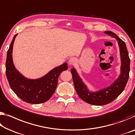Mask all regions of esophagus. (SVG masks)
<instances>
[{
	"label": "esophagus",
	"instance_id": "obj_1",
	"mask_svg": "<svg viewBox=\"0 0 135 135\" xmlns=\"http://www.w3.org/2000/svg\"><path fill=\"white\" fill-rule=\"evenodd\" d=\"M75 63H76V60L74 58L70 59L69 61H68V64H69L70 65H73Z\"/></svg>",
	"mask_w": 135,
	"mask_h": 135
}]
</instances>
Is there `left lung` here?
<instances>
[{"label":"left lung","instance_id":"1","mask_svg":"<svg viewBox=\"0 0 135 135\" xmlns=\"http://www.w3.org/2000/svg\"><path fill=\"white\" fill-rule=\"evenodd\" d=\"M104 33L116 38L118 42L121 60V73L117 80L110 86L104 89L95 93H90L79 76L76 70L74 68L71 70L76 93L83 101L93 105H105L114 101L124 91L129 78L130 60L125 42L112 32L105 31Z\"/></svg>","mask_w":135,"mask_h":135}]
</instances>
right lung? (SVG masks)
<instances>
[{"instance_id":"add662e5","label":"right lung","mask_w":135,"mask_h":135,"mask_svg":"<svg viewBox=\"0 0 135 135\" xmlns=\"http://www.w3.org/2000/svg\"><path fill=\"white\" fill-rule=\"evenodd\" d=\"M17 35H14L7 52L6 78L11 88L21 100L31 104L42 103L48 101L55 93L60 74L68 69L67 63L55 68L40 79L32 80L25 78L16 69L12 61V48Z\"/></svg>"}]
</instances>
